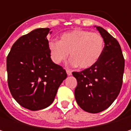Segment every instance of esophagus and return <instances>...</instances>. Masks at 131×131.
I'll list each match as a JSON object with an SVG mask.
<instances>
[{
	"instance_id": "34e87169",
	"label": "esophagus",
	"mask_w": 131,
	"mask_h": 131,
	"mask_svg": "<svg viewBox=\"0 0 131 131\" xmlns=\"http://www.w3.org/2000/svg\"><path fill=\"white\" fill-rule=\"evenodd\" d=\"M67 74L68 76H71V75H72V71L70 70H67Z\"/></svg>"
}]
</instances>
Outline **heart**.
I'll list each match as a JSON object with an SVG mask.
<instances>
[{"label":"heart","mask_w":131,"mask_h":131,"mask_svg":"<svg viewBox=\"0 0 131 131\" xmlns=\"http://www.w3.org/2000/svg\"><path fill=\"white\" fill-rule=\"evenodd\" d=\"M105 47L103 37L96 32L74 29L63 33L58 41L48 44L51 58L55 64H61L68 58L70 64L80 69H88L100 59Z\"/></svg>","instance_id":"heart-1"}]
</instances>
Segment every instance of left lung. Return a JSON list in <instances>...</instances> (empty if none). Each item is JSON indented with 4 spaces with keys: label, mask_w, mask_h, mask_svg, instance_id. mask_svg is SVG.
<instances>
[{
    "label": "left lung",
    "mask_w": 131,
    "mask_h": 131,
    "mask_svg": "<svg viewBox=\"0 0 131 131\" xmlns=\"http://www.w3.org/2000/svg\"><path fill=\"white\" fill-rule=\"evenodd\" d=\"M95 27L105 41L103 53L95 65L72 73L77 81L76 101L90 113L101 112L113 103L121 89L124 70V59L118 41L103 28Z\"/></svg>",
    "instance_id": "1"
}]
</instances>
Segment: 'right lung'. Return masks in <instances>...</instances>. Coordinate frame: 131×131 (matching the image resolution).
I'll return each instance as SVG.
<instances>
[{
  "label": "right lung",
  "mask_w": 131,
  "mask_h": 131,
  "mask_svg": "<svg viewBox=\"0 0 131 131\" xmlns=\"http://www.w3.org/2000/svg\"><path fill=\"white\" fill-rule=\"evenodd\" d=\"M49 28H39L16 41L7 58L8 86L23 108L38 111L48 107L67 77L51 58L47 36Z\"/></svg>",
  "instance_id": "right-lung-1"
}]
</instances>
